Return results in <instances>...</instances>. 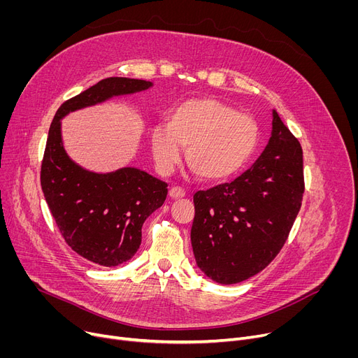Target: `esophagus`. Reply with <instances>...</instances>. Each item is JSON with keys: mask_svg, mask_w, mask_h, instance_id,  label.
Returning <instances> with one entry per match:
<instances>
[{"mask_svg": "<svg viewBox=\"0 0 358 358\" xmlns=\"http://www.w3.org/2000/svg\"><path fill=\"white\" fill-rule=\"evenodd\" d=\"M184 196H185L184 189H181V187H178V185H174L169 189V197L171 199H182Z\"/></svg>", "mask_w": 358, "mask_h": 358, "instance_id": "1", "label": "esophagus"}]
</instances>
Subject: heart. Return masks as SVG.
Returning a JSON list of instances; mask_svg holds the SVG:
<instances>
[{
  "label": "heart",
  "mask_w": 358,
  "mask_h": 358,
  "mask_svg": "<svg viewBox=\"0 0 358 358\" xmlns=\"http://www.w3.org/2000/svg\"><path fill=\"white\" fill-rule=\"evenodd\" d=\"M157 166L169 173L185 148L187 165L209 181L224 180L245 165L257 150L259 127L245 113L216 99L187 100L168 111L165 126L150 129Z\"/></svg>",
  "instance_id": "heart-1"
}]
</instances>
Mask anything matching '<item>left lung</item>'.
<instances>
[{
    "label": "left lung",
    "mask_w": 358,
    "mask_h": 358,
    "mask_svg": "<svg viewBox=\"0 0 358 358\" xmlns=\"http://www.w3.org/2000/svg\"><path fill=\"white\" fill-rule=\"evenodd\" d=\"M305 192L303 150L273 110L257 162L232 182L194 194L192 245L200 270L235 285L264 270L286 243Z\"/></svg>",
    "instance_id": "obj_1"
}]
</instances>
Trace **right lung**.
Returning a JSON list of instances; mask_svg holds the SVG:
<instances>
[{
  "label": "right lung",
  "mask_w": 358,
  "mask_h": 358,
  "mask_svg": "<svg viewBox=\"0 0 358 358\" xmlns=\"http://www.w3.org/2000/svg\"><path fill=\"white\" fill-rule=\"evenodd\" d=\"M152 83L110 77L66 100L50 123L41 168V185L68 245L88 261L116 267L134 257L142 224L161 208L168 184L138 168L96 174L71 161L61 138V119L69 111L122 94L143 91Z\"/></svg>",
  "instance_id": "right-lung-1"
}]
</instances>
